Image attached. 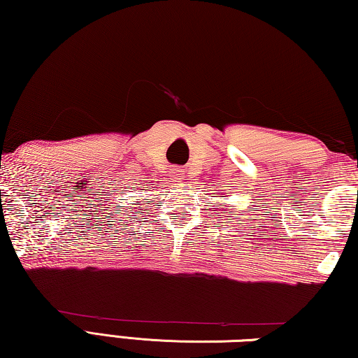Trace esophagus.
I'll return each mask as SVG.
<instances>
[{"label":"esophagus","mask_w":358,"mask_h":358,"mask_svg":"<svg viewBox=\"0 0 358 358\" xmlns=\"http://www.w3.org/2000/svg\"><path fill=\"white\" fill-rule=\"evenodd\" d=\"M185 177V171L183 169H173L172 171V180L173 181H181Z\"/></svg>","instance_id":"esophagus-1"}]
</instances>
